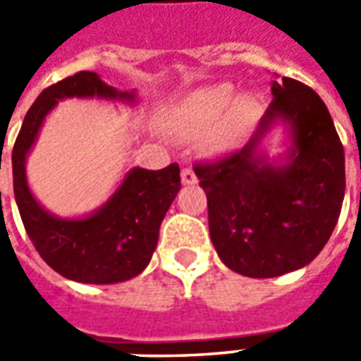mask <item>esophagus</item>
Here are the masks:
<instances>
[{
  "label": "esophagus",
  "mask_w": 361,
  "mask_h": 361,
  "mask_svg": "<svg viewBox=\"0 0 361 361\" xmlns=\"http://www.w3.org/2000/svg\"><path fill=\"white\" fill-rule=\"evenodd\" d=\"M181 183L183 185H195L197 183V176L191 168H183L181 170Z\"/></svg>",
  "instance_id": "34e87169"
}]
</instances>
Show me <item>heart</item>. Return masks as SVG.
Wrapping results in <instances>:
<instances>
[{
  "mask_svg": "<svg viewBox=\"0 0 361 361\" xmlns=\"http://www.w3.org/2000/svg\"><path fill=\"white\" fill-rule=\"evenodd\" d=\"M261 104L255 96H234L230 82H216L193 90L173 104L170 123L181 137H201L209 157H226L250 135Z\"/></svg>",
  "mask_w": 361,
  "mask_h": 361,
  "instance_id": "obj_1",
  "label": "heart"
}]
</instances>
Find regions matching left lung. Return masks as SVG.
Here are the masks:
<instances>
[{
	"label": "left lung",
	"instance_id": "left-lung-1",
	"mask_svg": "<svg viewBox=\"0 0 361 361\" xmlns=\"http://www.w3.org/2000/svg\"><path fill=\"white\" fill-rule=\"evenodd\" d=\"M272 102L250 142L232 157L197 164L207 193L209 232L220 261L250 279H272L310 265L341 216L344 149L331 114L303 82L272 81ZM288 149L269 159L264 139L274 125Z\"/></svg>",
	"mask_w": 361,
	"mask_h": 361
}]
</instances>
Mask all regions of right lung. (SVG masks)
I'll return each mask as SVG.
<instances>
[{
    "instance_id": "obj_1",
    "label": "right lung",
    "mask_w": 361,
    "mask_h": 361,
    "mask_svg": "<svg viewBox=\"0 0 361 361\" xmlns=\"http://www.w3.org/2000/svg\"><path fill=\"white\" fill-rule=\"evenodd\" d=\"M66 98L139 102L135 90H118L92 71L75 73L42 90L13 147V191L20 219L40 257L61 276L85 284L126 282L147 269L157 250L160 224L181 189L180 166L131 168L110 199L85 216L63 219L46 211L28 185L27 157L48 114Z\"/></svg>"
}]
</instances>
